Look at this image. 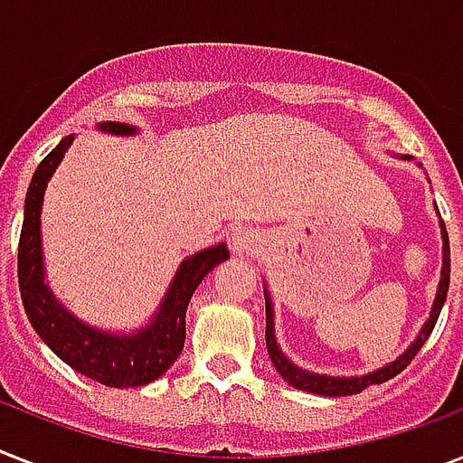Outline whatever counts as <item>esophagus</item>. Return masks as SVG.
I'll return each instance as SVG.
<instances>
[{
	"instance_id": "esophagus-1",
	"label": "esophagus",
	"mask_w": 463,
	"mask_h": 463,
	"mask_svg": "<svg viewBox=\"0 0 463 463\" xmlns=\"http://www.w3.org/2000/svg\"><path fill=\"white\" fill-rule=\"evenodd\" d=\"M261 247H264V240H261L260 232L254 231H238L232 232V252L235 254H254L260 252Z\"/></svg>"
}]
</instances>
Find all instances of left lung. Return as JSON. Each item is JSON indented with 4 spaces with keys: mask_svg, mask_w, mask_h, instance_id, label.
Masks as SVG:
<instances>
[{
    "mask_svg": "<svg viewBox=\"0 0 463 463\" xmlns=\"http://www.w3.org/2000/svg\"><path fill=\"white\" fill-rule=\"evenodd\" d=\"M403 160H411V156H403ZM418 165H420V163H418ZM435 211H438V206H435ZM439 232H442V274H439V286H438V293H435V303H432L430 317H428V322L420 326L418 336L411 341L409 348H406L399 358L387 363V365L377 367V370H373V373L351 374V377H336V374L312 373V370H305V367L296 365V363H293V360L281 351L279 341H276L274 303H271V293H269V288L264 286V300H267L269 358H271V363H274V367L279 370V374H281L283 380L288 382L290 387L300 389V392H309V394L351 396V394H360V392L370 387V384H382V382L392 380V377H396V374L402 373L403 367L416 358V353L423 348V344L428 341L432 329H435L439 312H442V305H445L447 300V290H449V238H447L445 221H442V218H439Z\"/></svg>",
    "mask_w": 463,
    "mask_h": 463,
    "instance_id": "1",
    "label": "left lung"
}]
</instances>
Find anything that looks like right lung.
<instances>
[{"mask_svg": "<svg viewBox=\"0 0 463 463\" xmlns=\"http://www.w3.org/2000/svg\"><path fill=\"white\" fill-rule=\"evenodd\" d=\"M98 132L115 137H137L139 127L125 122H100ZM69 134L45 156L38 170L33 173L31 187L25 194L24 228L18 240V288L25 315L33 329L45 341L57 358H61L76 373L86 374L105 387H144L158 380L173 365L184 348V315L194 296L196 286L211 269L231 257L225 242L194 252L175 271L158 309L144 326L134 331H110L83 322L69 312L45 281V254L40 238V213L45 199L47 182L61 163L69 146L74 144Z\"/></svg>", "mask_w": 463, "mask_h": 463, "instance_id": "1", "label": "right lung"}]
</instances>
